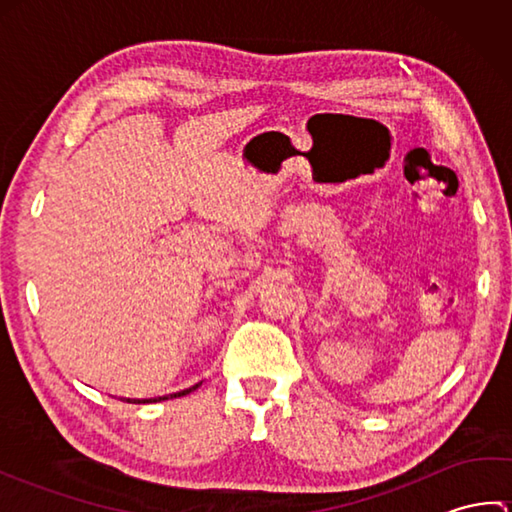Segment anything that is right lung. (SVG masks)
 <instances>
[{
    "instance_id": "right-lung-1",
    "label": "right lung",
    "mask_w": 512,
    "mask_h": 512,
    "mask_svg": "<svg viewBox=\"0 0 512 512\" xmlns=\"http://www.w3.org/2000/svg\"><path fill=\"white\" fill-rule=\"evenodd\" d=\"M202 383H198V385H193V387H189V389H182V391H176V394H169V396H158V398H123V400H127V402H160V400H169V398H178V396H187V394H191V391H195L198 389Z\"/></svg>"
}]
</instances>
